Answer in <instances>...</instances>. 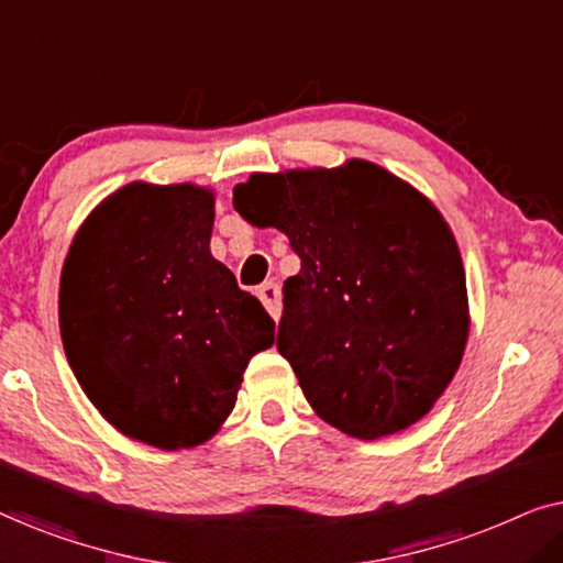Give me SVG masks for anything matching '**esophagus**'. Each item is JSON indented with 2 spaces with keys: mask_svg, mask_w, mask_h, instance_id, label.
I'll return each instance as SVG.
<instances>
[{
  "mask_svg": "<svg viewBox=\"0 0 563 563\" xmlns=\"http://www.w3.org/2000/svg\"><path fill=\"white\" fill-rule=\"evenodd\" d=\"M258 299H261V302H264L266 312L272 314L274 320H279V314H282V291H279V284H274V282L261 284V287H258Z\"/></svg>",
  "mask_w": 563,
  "mask_h": 563,
  "instance_id": "1",
  "label": "esophagus"
}]
</instances>
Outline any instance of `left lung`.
Instances as JSON below:
<instances>
[{"label":"left lung","mask_w":563,"mask_h":563,"mask_svg":"<svg viewBox=\"0 0 563 563\" xmlns=\"http://www.w3.org/2000/svg\"><path fill=\"white\" fill-rule=\"evenodd\" d=\"M235 210L289 238L276 349L307 402L353 438L430 412L464 356L466 274L451 228L410 184L368 161L253 174Z\"/></svg>","instance_id":"left-lung-1"}]
</instances>
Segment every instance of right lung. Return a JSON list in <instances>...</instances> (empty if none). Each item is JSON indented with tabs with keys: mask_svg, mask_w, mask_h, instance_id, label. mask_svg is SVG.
I'll use <instances>...</instances> for the list:
<instances>
[{
	"mask_svg": "<svg viewBox=\"0 0 563 563\" xmlns=\"http://www.w3.org/2000/svg\"><path fill=\"white\" fill-rule=\"evenodd\" d=\"M214 197L128 184L89 214L60 272L58 318L81 389L120 433L205 443L233 412L274 320L212 258Z\"/></svg>",
	"mask_w": 563,
	"mask_h": 563,
	"instance_id": "add662e5",
	"label": "right lung"
}]
</instances>
